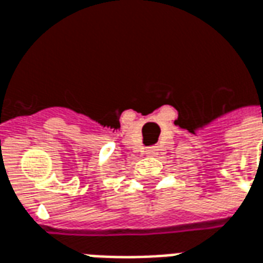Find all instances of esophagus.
<instances>
[{"label": "esophagus", "instance_id": "esophagus-1", "mask_svg": "<svg viewBox=\"0 0 263 263\" xmlns=\"http://www.w3.org/2000/svg\"><path fill=\"white\" fill-rule=\"evenodd\" d=\"M146 154H148V155H155V149H148V151H146Z\"/></svg>", "mask_w": 263, "mask_h": 263}]
</instances>
